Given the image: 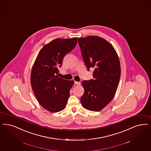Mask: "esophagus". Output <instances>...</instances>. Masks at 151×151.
Segmentation results:
<instances>
[{
	"label": "esophagus",
	"instance_id": "obj_1",
	"mask_svg": "<svg viewBox=\"0 0 151 151\" xmlns=\"http://www.w3.org/2000/svg\"><path fill=\"white\" fill-rule=\"evenodd\" d=\"M75 84L77 85H80V82H78V81H75Z\"/></svg>",
	"mask_w": 151,
	"mask_h": 151
}]
</instances>
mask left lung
Instances as JSON below:
<instances>
[{"label": "left lung", "mask_w": 151, "mask_h": 151, "mask_svg": "<svg viewBox=\"0 0 151 151\" xmlns=\"http://www.w3.org/2000/svg\"><path fill=\"white\" fill-rule=\"evenodd\" d=\"M81 54L88 70L93 68V79L84 80V93L80 101L84 109L99 111L114 97L121 75L120 63L115 48L98 36L78 38Z\"/></svg>", "instance_id": "8db88e82"}]
</instances>
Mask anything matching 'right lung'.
I'll return each mask as SVG.
<instances>
[{"label": "right lung", "mask_w": 151, "mask_h": 151, "mask_svg": "<svg viewBox=\"0 0 151 151\" xmlns=\"http://www.w3.org/2000/svg\"><path fill=\"white\" fill-rule=\"evenodd\" d=\"M78 39L58 38L45 44L32 67V89L39 104L51 112H60L66 106L74 81L59 78L58 68L65 55L76 47Z\"/></svg>", "instance_id": "right-lung-1"}]
</instances>
